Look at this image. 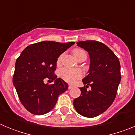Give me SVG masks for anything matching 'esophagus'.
I'll list each match as a JSON object with an SVG mask.
<instances>
[{
	"mask_svg": "<svg viewBox=\"0 0 135 135\" xmlns=\"http://www.w3.org/2000/svg\"><path fill=\"white\" fill-rule=\"evenodd\" d=\"M73 88H74L73 85H71V84H70V85L68 86V89H73Z\"/></svg>",
	"mask_w": 135,
	"mask_h": 135,
	"instance_id": "obj_1",
	"label": "esophagus"
}]
</instances>
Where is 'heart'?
Instances as JSON below:
<instances>
[{
  "mask_svg": "<svg viewBox=\"0 0 135 135\" xmlns=\"http://www.w3.org/2000/svg\"><path fill=\"white\" fill-rule=\"evenodd\" d=\"M83 53H86L83 50L80 49H75L73 51V54L76 59ZM61 56L58 58L57 62L59 63L61 61ZM59 75L63 79L69 83H74L79 78L82 76V73L80 70L78 69H70V68H64L60 70Z\"/></svg>",
  "mask_w": 135,
  "mask_h": 135,
  "instance_id": "1",
  "label": "heart"
}]
</instances>
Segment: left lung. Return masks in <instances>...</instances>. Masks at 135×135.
<instances>
[{"mask_svg": "<svg viewBox=\"0 0 135 135\" xmlns=\"http://www.w3.org/2000/svg\"><path fill=\"white\" fill-rule=\"evenodd\" d=\"M90 57L88 74L80 88L81 95L75 99L74 106L78 114L94 118L105 112L114 102L121 80L120 64L114 52L100 42L86 40L76 42ZM89 85L90 90H87Z\"/></svg>", "mask_w": 135, "mask_h": 135, "instance_id": "obj_1", "label": "left lung"}]
</instances>
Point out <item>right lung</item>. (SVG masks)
I'll use <instances>...</instances> for the list:
<instances>
[{"mask_svg":"<svg viewBox=\"0 0 135 135\" xmlns=\"http://www.w3.org/2000/svg\"><path fill=\"white\" fill-rule=\"evenodd\" d=\"M74 43L40 42L27 46L17 59L13 84L21 103L32 114L43 115L52 110L58 97L68 89L54 71L59 56ZM46 78L54 84H45Z\"/></svg>","mask_w":135,"mask_h":135,"instance_id":"obj_1","label":"right lung"}]
</instances>
